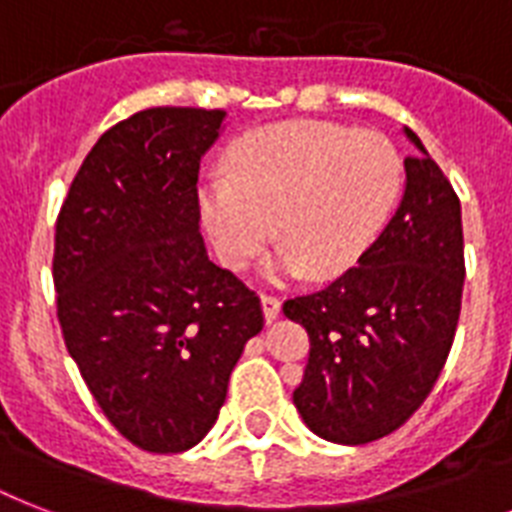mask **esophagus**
I'll return each mask as SVG.
<instances>
[{
	"label": "esophagus",
	"instance_id": "obj_1",
	"mask_svg": "<svg viewBox=\"0 0 512 512\" xmlns=\"http://www.w3.org/2000/svg\"><path fill=\"white\" fill-rule=\"evenodd\" d=\"M260 305H263V316H265V321H268V324H273V321L279 319V313H281L279 297L260 295Z\"/></svg>",
	"mask_w": 512,
	"mask_h": 512
}]
</instances>
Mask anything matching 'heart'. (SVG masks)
Masks as SVG:
<instances>
[{"mask_svg":"<svg viewBox=\"0 0 512 512\" xmlns=\"http://www.w3.org/2000/svg\"><path fill=\"white\" fill-rule=\"evenodd\" d=\"M404 188V162L380 132L332 122H281L252 132L199 188V215L231 271L281 244L265 273L337 279L369 252Z\"/></svg>","mask_w":512,"mask_h":512,"instance_id":"b5f03b06","label":"heart"}]
</instances>
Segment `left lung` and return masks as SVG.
<instances>
[{
    "label": "left lung",
    "instance_id": "left-lung-1",
    "mask_svg": "<svg viewBox=\"0 0 512 512\" xmlns=\"http://www.w3.org/2000/svg\"><path fill=\"white\" fill-rule=\"evenodd\" d=\"M406 185L396 215L356 268L284 303L311 356L292 393L324 441L358 446L398 430L436 385L460 319L462 212L422 140L404 127Z\"/></svg>",
    "mask_w": 512,
    "mask_h": 512
}]
</instances>
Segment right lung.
<instances>
[{
  "mask_svg": "<svg viewBox=\"0 0 512 512\" xmlns=\"http://www.w3.org/2000/svg\"><path fill=\"white\" fill-rule=\"evenodd\" d=\"M225 119L164 106L114 124L55 225L68 353L111 425L154 454L207 436L233 366L263 329L260 297L209 260L199 233V164Z\"/></svg>",
  "mask_w": 512,
  "mask_h": 512,
  "instance_id": "obj_1",
  "label": "right lung"
}]
</instances>
